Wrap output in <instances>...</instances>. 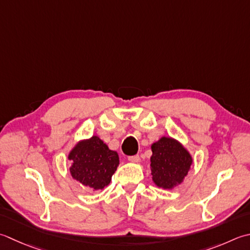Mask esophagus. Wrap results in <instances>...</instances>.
I'll use <instances>...</instances> for the list:
<instances>
[{
    "label": "esophagus",
    "instance_id": "obj_1",
    "mask_svg": "<svg viewBox=\"0 0 250 250\" xmlns=\"http://www.w3.org/2000/svg\"><path fill=\"white\" fill-rule=\"evenodd\" d=\"M129 161H131V163H140L141 161V157L139 155H134V156H130V157L128 158Z\"/></svg>",
    "mask_w": 250,
    "mask_h": 250
}]
</instances>
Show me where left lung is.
Returning a JSON list of instances; mask_svg holds the SVG:
<instances>
[{"label": "left lung", "mask_w": 250, "mask_h": 250, "mask_svg": "<svg viewBox=\"0 0 250 250\" xmlns=\"http://www.w3.org/2000/svg\"><path fill=\"white\" fill-rule=\"evenodd\" d=\"M150 169L153 180L163 188H172L182 182L192 165V157L179 142L161 138L151 145Z\"/></svg>", "instance_id": "1"}]
</instances>
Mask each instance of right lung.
<instances>
[{"label":"right lung","instance_id":"right-lung-1","mask_svg":"<svg viewBox=\"0 0 250 250\" xmlns=\"http://www.w3.org/2000/svg\"><path fill=\"white\" fill-rule=\"evenodd\" d=\"M68 158L72 160V178L93 189L107 187L119 165L118 154L97 136L78 143Z\"/></svg>","mask_w":250,"mask_h":250}]
</instances>
